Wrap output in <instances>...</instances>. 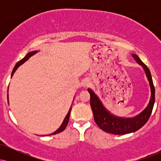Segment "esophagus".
Masks as SVG:
<instances>
[{"instance_id": "obj_1", "label": "esophagus", "mask_w": 161, "mask_h": 161, "mask_svg": "<svg viewBox=\"0 0 161 161\" xmlns=\"http://www.w3.org/2000/svg\"><path fill=\"white\" fill-rule=\"evenodd\" d=\"M81 84H82V87H84V88H86V87L90 86V84H91V81H90L88 79H85L84 80H83L82 82V83H81Z\"/></svg>"}]
</instances>
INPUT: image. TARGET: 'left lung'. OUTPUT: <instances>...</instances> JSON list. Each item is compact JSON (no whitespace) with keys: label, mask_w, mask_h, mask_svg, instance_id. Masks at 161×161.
Segmentation results:
<instances>
[{"label":"left lung","mask_w":161,"mask_h":161,"mask_svg":"<svg viewBox=\"0 0 161 161\" xmlns=\"http://www.w3.org/2000/svg\"><path fill=\"white\" fill-rule=\"evenodd\" d=\"M132 56L136 61L143 67L151 88V98L148 105L138 115L130 118L119 117L114 115L105 108L95 92L90 88H88V92L90 94V105L93 112L96 124L98 125L100 129L108 133L125 135L136 132L147 123L152 112L155 101V89L151 72L137 55L132 53Z\"/></svg>","instance_id":"1"}]
</instances>
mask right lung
I'll return each instance as SVG.
<instances>
[{
  "instance_id": "1",
  "label": "right lung",
  "mask_w": 161,
  "mask_h": 161,
  "mask_svg": "<svg viewBox=\"0 0 161 161\" xmlns=\"http://www.w3.org/2000/svg\"><path fill=\"white\" fill-rule=\"evenodd\" d=\"M37 52H38V51H31V52L28 53L27 54L25 55V57H24L23 59H22L21 60H19V61L18 62L17 64H16V66H14V69H13V71H12V74H11V77H12L13 75H14V73H15V72H16V70L18 69V67H19V66L20 65H22V64H23V63H25V61H26V60H28V59L29 58V57H32V55H34L35 53H36ZM7 92H8V90H7ZM7 101H8V94H7ZM8 103H9V101H8ZM72 104H73V103H72ZM72 106H73V105H71V107H70L69 111H68V114H66L65 119H64V121H63V123L61 124V125H60V126L59 127V129H57V130H56L54 132H53V133H51V134H50V135H55V134H57V133H59V132H63V131H64V129H66V125H67L68 122H69V115H70V112H71V110H72ZM50 135H49V136H50Z\"/></svg>"
}]
</instances>
